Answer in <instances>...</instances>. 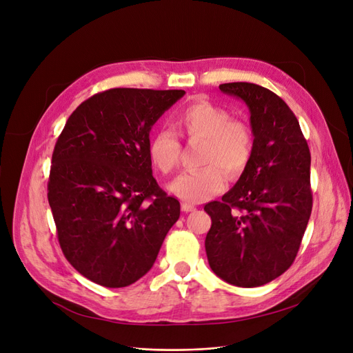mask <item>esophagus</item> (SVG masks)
Segmentation results:
<instances>
[{
  "label": "esophagus",
  "mask_w": 353,
  "mask_h": 353,
  "mask_svg": "<svg viewBox=\"0 0 353 353\" xmlns=\"http://www.w3.org/2000/svg\"><path fill=\"white\" fill-rule=\"evenodd\" d=\"M181 208H182V211H185V213H191V211H194V210H195V205L188 204V203H182Z\"/></svg>",
  "instance_id": "obj_1"
}]
</instances>
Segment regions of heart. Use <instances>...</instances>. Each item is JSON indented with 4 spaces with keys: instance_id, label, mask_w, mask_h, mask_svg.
I'll return each instance as SVG.
<instances>
[{
    "instance_id": "obj_1",
    "label": "heart",
    "mask_w": 353,
    "mask_h": 353,
    "mask_svg": "<svg viewBox=\"0 0 353 353\" xmlns=\"http://www.w3.org/2000/svg\"><path fill=\"white\" fill-rule=\"evenodd\" d=\"M175 124L187 137L204 139L201 163L205 166L179 174L168 187L179 200L188 204L207 201L224 190L225 172L236 178L246 171L253 154V133L245 121L232 119L228 108L196 100L176 112ZM179 150L176 134L159 129L149 140L148 158L158 172L168 175L178 165Z\"/></svg>"
}]
</instances>
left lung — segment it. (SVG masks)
Returning a JSON list of instances; mask_svg holds the SVG:
<instances>
[{
    "label": "left lung",
    "mask_w": 353,
    "mask_h": 353,
    "mask_svg": "<svg viewBox=\"0 0 353 353\" xmlns=\"http://www.w3.org/2000/svg\"><path fill=\"white\" fill-rule=\"evenodd\" d=\"M219 88L248 105L253 154L221 201L204 207L211 217L207 259L225 283L261 287L283 275L297 256L313 207L312 157L283 98L249 82Z\"/></svg>",
    "instance_id": "8db88e82"
}]
</instances>
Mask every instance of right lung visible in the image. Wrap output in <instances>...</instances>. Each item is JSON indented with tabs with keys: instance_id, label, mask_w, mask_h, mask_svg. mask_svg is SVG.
I'll list each match as a JSON object with an SVG mask.
<instances>
[{
	"instance_id": "right-lung-1",
	"label": "right lung",
	"mask_w": 353,
	"mask_h": 353,
	"mask_svg": "<svg viewBox=\"0 0 353 353\" xmlns=\"http://www.w3.org/2000/svg\"><path fill=\"white\" fill-rule=\"evenodd\" d=\"M182 90L112 88L83 101L54 145L48 200L65 258L92 283L128 287L146 275L179 201L152 175V125Z\"/></svg>"
}]
</instances>
